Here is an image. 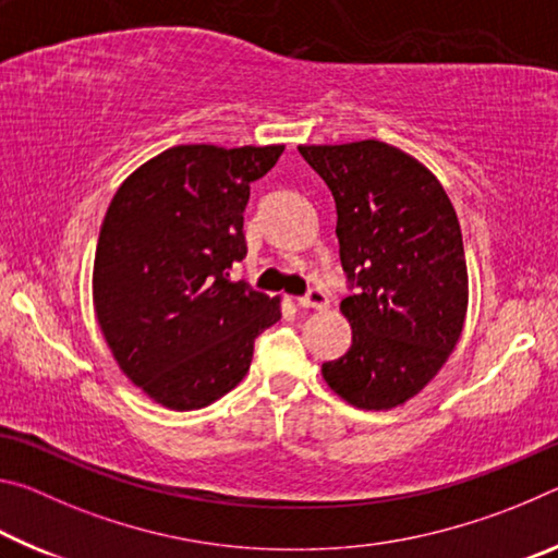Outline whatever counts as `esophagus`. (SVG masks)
I'll list each match as a JSON object with an SVG mask.
<instances>
[{
    "label": "esophagus",
    "instance_id": "1",
    "mask_svg": "<svg viewBox=\"0 0 558 558\" xmlns=\"http://www.w3.org/2000/svg\"><path fill=\"white\" fill-rule=\"evenodd\" d=\"M300 307H315V310H325L329 305V298L323 288H310L305 295L298 298Z\"/></svg>",
    "mask_w": 558,
    "mask_h": 558
}]
</instances>
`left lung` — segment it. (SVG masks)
<instances>
[{"mask_svg":"<svg viewBox=\"0 0 558 558\" xmlns=\"http://www.w3.org/2000/svg\"><path fill=\"white\" fill-rule=\"evenodd\" d=\"M337 206L352 347L323 364L329 389L384 411L418 393L456 349L468 266L456 209L426 167L379 140L298 147Z\"/></svg>","mask_w":558,"mask_h":558,"instance_id":"obj_1","label":"left lung"}]
</instances>
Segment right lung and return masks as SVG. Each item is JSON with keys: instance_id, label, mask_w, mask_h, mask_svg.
<instances>
[{"instance_id": "1", "label": "right lung", "mask_w": 558, "mask_h": 558, "mask_svg": "<svg viewBox=\"0 0 558 558\" xmlns=\"http://www.w3.org/2000/svg\"><path fill=\"white\" fill-rule=\"evenodd\" d=\"M282 145H177L132 172L108 206L93 266V305L120 369L149 399L194 411L248 372L280 300L231 280L248 253L251 184Z\"/></svg>"}]
</instances>
